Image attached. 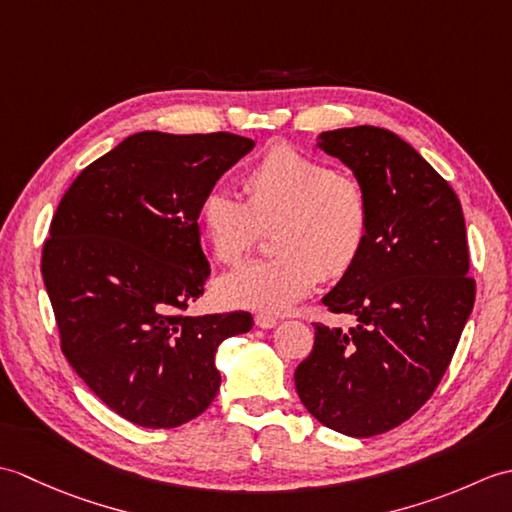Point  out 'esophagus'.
I'll return each instance as SVG.
<instances>
[{"label": "esophagus", "mask_w": 512, "mask_h": 512, "mask_svg": "<svg viewBox=\"0 0 512 512\" xmlns=\"http://www.w3.org/2000/svg\"><path fill=\"white\" fill-rule=\"evenodd\" d=\"M277 323H279V319L277 317H270V314H257V317H255L257 328H264V330L275 328Z\"/></svg>", "instance_id": "34e87169"}]
</instances>
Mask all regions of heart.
<instances>
[{
  "label": "heart",
  "instance_id": "heart-1",
  "mask_svg": "<svg viewBox=\"0 0 512 512\" xmlns=\"http://www.w3.org/2000/svg\"><path fill=\"white\" fill-rule=\"evenodd\" d=\"M246 198L222 184L204 191L198 220L222 264L242 259L273 224L275 255L250 259L217 279L226 306L286 312L325 277L361 259L372 206L361 180L286 143L268 147L244 176Z\"/></svg>",
  "mask_w": 512,
  "mask_h": 512
}]
</instances>
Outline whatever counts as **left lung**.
<instances>
[{
  "instance_id": "left-lung-1",
  "label": "left lung",
  "mask_w": 512,
  "mask_h": 512,
  "mask_svg": "<svg viewBox=\"0 0 512 512\" xmlns=\"http://www.w3.org/2000/svg\"><path fill=\"white\" fill-rule=\"evenodd\" d=\"M319 147L361 180L372 228L361 259L323 297L358 325L343 332L312 323L314 345L295 387L325 427L369 438L433 396L471 317L464 213L449 182L387 129H334Z\"/></svg>"
}]
</instances>
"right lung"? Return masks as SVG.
I'll list each match as a JSON object with an SVG mask.
<instances>
[{
	"instance_id": "obj_1",
	"label": "right lung",
	"mask_w": 512,
	"mask_h": 512,
	"mask_svg": "<svg viewBox=\"0 0 512 512\" xmlns=\"http://www.w3.org/2000/svg\"><path fill=\"white\" fill-rule=\"evenodd\" d=\"M255 143L228 132H140L63 193L41 275L63 356L118 416L149 429L198 418L220 389L215 352L250 312L187 317L211 268L198 206Z\"/></svg>"
}]
</instances>
